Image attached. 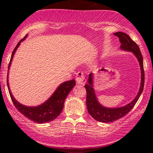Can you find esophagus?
I'll return each instance as SVG.
<instances>
[{
  "instance_id": "obj_1",
  "label": "esophagus",
  "mask_w": 153,
  "mask_h": 153,
  "mask_svg": "<svg viewBox=\"0 0 153 153\" xmlns=\"http://www.w3.org/2000/svg\"><path fill=\"white\" fill-rule=\"evenodd\" d=\"M76 83H78V84H80V85L85 84V82H86V80H85V76H84V74H83V72H77L76 76Z\"/></svg>"
}]
</instances>
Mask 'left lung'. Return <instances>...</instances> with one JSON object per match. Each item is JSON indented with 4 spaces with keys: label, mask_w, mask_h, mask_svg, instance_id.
Here are the masks:
<instances>
[{
    "label": "left lung",
    "mask_w": 153,
    "mask_h": 153,
    "mask_svg": "<svg viewBox=\"0 0 153 153\" xmlns=\"http://www.w3.org/2000/svg\"><path fill=\"white\" fill-rule=\"evenodd\" d=\"M114 35L119 38L121 45L120 49L124 51H131L134 54L137 60H139L141 72V86L137 95L134 100L127 105L119 108H107L101 105L98 102L93 88V73L89 74L88 83L85 85L86 90V105L89 114L96 120L102 123H111L115 120H118L130 111L137 102L139 100L140 95L143 92L144 87V70H143V56L140 51L139 46L135 42L130 38V37L126 33L123 32H117Z\"/></svg>",
    "instance_id": "1"
}]
</instances>
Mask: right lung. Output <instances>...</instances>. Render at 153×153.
<instances>
[{"label": "right lung", "instance_id": "add662e5", "mask_svg": "<svg viewBox=\"0 0 153 153\" xmlns=\"http://www.w3.org/2000/svg\"><path fill=\"white\" fill-rule=\"evenodd\" d=\"M27 35H26L22 39H21L17 45L16 46V47L14 48V51L12 52L9 66H8V72H9L10 67L11 65L12 58H13V56L15 53L16 50L17 49L20 43L26 39ZM7 83L10 97H11L12 101L16 108H17V110L21 114H22L29 120L41 124V123H45L53 120L54 119H56L59 116L62 108H63L65 100L67 96L68 95L69 93L72 91L73 87L76 84V81H74V79H72L70 81L62 83L58 87V88L56 90L53 95L45 103L37 106H26L20 104L19 102H18L14 99L10 89L9 84H8V73Z\"/></svg>", "mask_w": 153, "mask_h": 153}]
</instances>
